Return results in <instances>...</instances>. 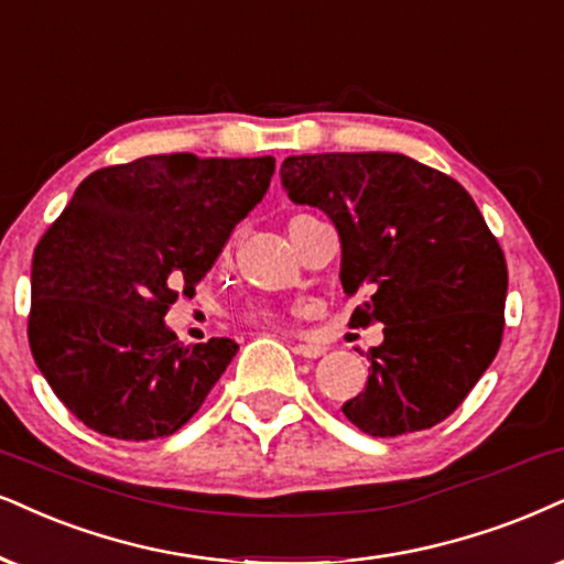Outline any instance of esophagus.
<instances>
[{
    "mask_svg": "<svg viewBox=\"0 0 564 564\" xmlns=\"http://www.w3.org/2000/svg\"><path fill=\"white\" fill-rule=\"evenodd\" d=\"M294 354L304 356V359H317V356L325 354V346H317V344H296V346H294Z\"/></svg>",
    "mask_w": 564,
    "mask_h": 564,
    "instance_id": "esophagus-1",
    "label": "esophagus"
}]
</instances>
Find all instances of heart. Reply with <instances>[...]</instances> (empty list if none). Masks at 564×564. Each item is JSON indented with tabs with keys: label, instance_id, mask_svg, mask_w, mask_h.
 <instances>
[{
	"label": "heart",
	"instance_id": "heart-1",
	"mask_svg": "<svg viewBox=\"0 0 564 564\" xmlns=\"http://www.w3.org/2000/svg\"><path fill=\"white\" fill-rule=\"evenodd\" d=\"M294 218H299V216H294ZM247 319H252V323H260V325H270L275 319V312L270 310V306H254V310H249Z\"/></svg>",
	"mask_w": 564,
	"mask_h": 564
}]
</instances>
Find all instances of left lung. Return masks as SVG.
<instances>
[{"instance_id": "1", "label": "left lung", "mask_w": 564, "mask_h": 564, "mask_svg": "<svg viewBox=\"0 0 564 564\" xmlns=\"http://www.w3.org/2000/svg\"><path fill=\"white\" fill-rule=\"evenodd\" d=\"M289 197L338 229L351 327L384 325L367 388L344 403L372 437L440 424L471 393L502 344L508 265L458 182L401 153L289 155Z\"/></svg>"}]
</instances>
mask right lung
Masks as SVG:
<instances>
[{
    "instance_id": "add662e5",
    "label": "right lung",
    "mask_w": 564,
    "mask_h": 564,
    "mask_svg": "<svg viewBox=\"0 0 564 564\" xmlns=\"http://www.w3.org/2000/svg\"><path fill=\"white\" fill-rule=\"evenodd\" d=\"M275 159L145 155L93 171L33 254L28 344L56 398L93 432L182 430L226 372L231 338L184 346L163 317L268 192Z\"/></svg>"
}]
</instances>
